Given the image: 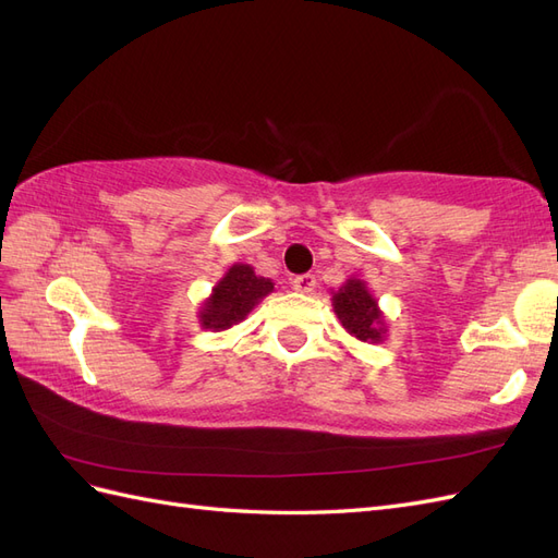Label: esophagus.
Instances as JSON below:
<instances>
[{"label": "esophagus", "instance_id": "esophagus-1", "mask_svg": "<svg viewBox=\"0 0 558 558\" xmlns=\"http://www.w3.org/2000/svg\"><path fill=\"white\" fill-rule=\"evenodd\" d=\"M291 283H293V289L298 293H305L307 295V293H312L316 289V277L314 275H300Z\"/></svg>", "mask_w": 558, "mask_h": 558}]
</instances>
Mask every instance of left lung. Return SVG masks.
<instances>
[{
  "label": "left lung",
  "instance_id": "1",
  "mask_svg": "<svg viewBox=\"0 0 558 558\" xmlns=\"http://www.w3.org/2000/svg\"><path fill=\"white\" fill-rule=\"evenodd\" d=\"M330 300L337 318L351 337L367 344H379L386 340L388 320L363 279L349 277L340 289L332 291Z\"/></svg>",
  "mask_w": 558,
  "mask_h": 558
}]
</instances>
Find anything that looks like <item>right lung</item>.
<instances>
[{"label": "right lung", "instance_id": "add662e5", "mask_svg": "<svg viewBox=\"0 0 558 558\" xmlns=\"http://www.w3.org/2000/svg\"><path fill=\"white\" fill-rule=\"evenodd\" d=\"M275 291V281L258 277L256 269L244 263H234L228 272L216 281L209 298L197 312L199 326L211 332H221L242 324L248 312L263 298Z\"/></svg>", "mask_w": 558, "mask_h": 558}]
</instances>
